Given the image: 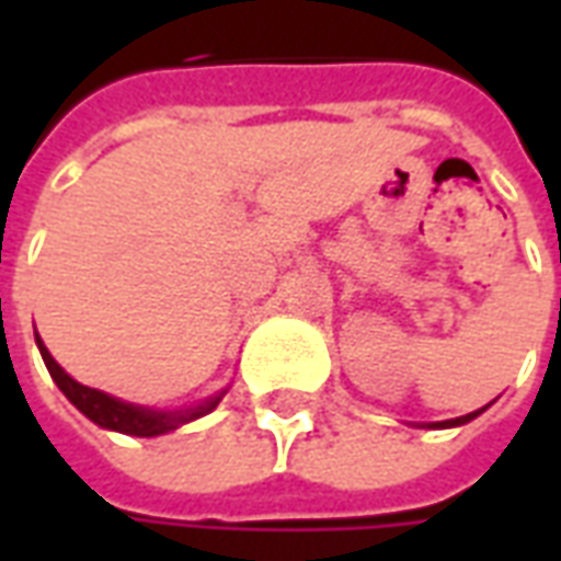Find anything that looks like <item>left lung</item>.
<instances>
[{
  "mask_svg": "<svg viewBox=\"0 0 561 561\" xmlns=\"http://www.w3.org/2000/svg\"><path fill=\"white\" fill-rule=\"evenodd\" d=\"M483 409H478V412H471V414H462V417H454V421H438V423H430L433 430H447V426H462V423H469L474 421L478 414H481Z\"/></svg>",
  "mask_w": 561,
  "mask_h": 561,
  "instance_id": "left-lung-1",
  "label": "left lung"
}]
</instances>
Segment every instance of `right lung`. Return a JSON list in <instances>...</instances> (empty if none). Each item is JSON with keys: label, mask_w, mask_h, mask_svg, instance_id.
Returning a JSON list of instances; mask_svg holds the SVG:
<instances>
[{"label": "right lung", "mask_w": 561, "mask_h": 561, "mask_svg": "<svg viewBox=\"0 0 561 561\" xmlns=\"http://www.w3.org/2000/svg\"><path fill=\"white\" fill-rule=\"evenodd\" d=\"M35 342H38V352H42L47 373L54 376L56 388L66 393L68 402L87 414L92 423H99V426H104V430H114V433L140 435V438L164 435V433H171V430H176V426H183V423L209 414L216 405H219L221 397H225V393H219V397H209V400H204L201 405H195V409H180V412H152V409L131 405V402L107 397V393H102V390L80 385V381H75V378L68 376L66 369L50 357V352L44 348V342L38 340V333H35Z\"/></svg>", "instance_id": "obj_1"}]
</instances>
